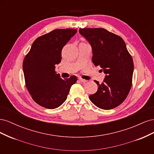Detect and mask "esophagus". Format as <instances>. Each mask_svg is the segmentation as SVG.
<instances>
[{
	"mask_svg": "<svg viewBox=\"0 0 154 154\" xmlns=\"http://www.w3.org/2000/svg\"><path fill=\"white\" fill-rule=\"evenodd\" d=\"M79 80H80L81 82H82V83H85V82H87V80H85V79H82V78H79Z\"/></svg>",
	"mask_w": 154,
	"mask_h": 154,
	"instance_id": "esophagus-1",
	"label": "esophagus"
}]
</instances>
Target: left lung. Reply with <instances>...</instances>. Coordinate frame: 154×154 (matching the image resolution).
<instances>
[{
    "label": "left lung",
    "instance_id": "left-lung-1",
    "mask_svg": "<svg viewBox=\"0 0 154 154\" xmlns=\"http://www.w3.org/2000/svg\"><path fill=\"white\" fill-rule=\"evenodd\" d=\"M80 33L90 43L92 63L106 75L97 92L89 96L96 106L110 110L122 104L132 85L134 62L122 37L103 28H80Z\"/></svg>",
    "mask_w": 154,
    "mask_h": 154
}]
</instances>
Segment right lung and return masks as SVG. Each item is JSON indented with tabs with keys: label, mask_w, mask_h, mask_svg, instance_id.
<instances>
[{
	"label": "right lung",
	"mask_w": 154,
	"mask_h": 154,
	"mask_svg": "<svg viewBox=\"0 0 154 154\" xmlns=\"http://www.w3.org/2000/svg\"><path fill=\"white\" fill-rule=\"evenodd\" d=\"M75 29H57L38 37L23 61L26 86L37 104L53 109L66 100L76 76L63 80L55 72L62 60V50L74 35Z\"/></svg>",
	"instance_id": "obj_1"
}]
</instances>
